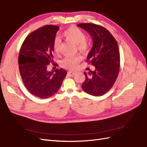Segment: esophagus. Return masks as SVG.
I'll return each instance as SVG.
<instances>
[{"label": "esophagus", "mask_w": 147, "mask_h": 147, "mask_svg": "<svg viewBox=\"0 0 147 147\" xmlns=\"http://www.w3.org/2000/svg\"><path fill=\"white\" fill-rule=\"evenodd\" d=\"M75 74H76V73L73 72V71H69L68 72V74L70 75V76H74Z\"/></svg>", "instance_id": "34e87169"}]
</instances>
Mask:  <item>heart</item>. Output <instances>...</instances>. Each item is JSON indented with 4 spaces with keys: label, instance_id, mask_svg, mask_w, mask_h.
Masks as SVG:
<instances>
[{
    "label": "heart",
    "instance_id": "obj_1",
    "mask_svg": "<svg viewBox=\"0 0 147 147\" xmlns=\"http://www.w3.org/2000/svg\"><path fill=\"white\" fill-rule=\"evenodd\" d=\"M62 35L68 40L77 45L78 49L83 53H86L89 49L90 44L87 41L86 35L79 28L73 26L65 30ZM61 40L59 37H55L53 41V49L56 53H58L61 45ZM80 61V58L78 56L68 57L61 61V67L70 69H74L78 67Z\"/></svg>",
    "mask_w": 147,
    "mask_h": 147
}]
</instances>
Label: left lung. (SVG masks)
<instances>
[{
  "instance_id": "left-lung-1",
  "label": "left lung",
  "mask_w": 147,
  "mask_h": 147,
  "mask_svg": "<svg viewBox=\"0 0 147 147\" xmlns=\"http://www.w3.org/2000/svg\"><path fill=\"white\" fill-rule=\"evenodd\" d=\"M78 26L92 36L93 45L87 61L95 67L94 71L84 72L82 83L84 92L93 96H101L112 87L119 73L120 53L117 42L106 28L93 23H81Z\"/></svg>"
}]
</instances>
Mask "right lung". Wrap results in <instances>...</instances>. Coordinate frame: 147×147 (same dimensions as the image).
Masks as SVG:
<instances>
[{
  "instance_id": "obj_1",
  "label": "right lung",
  "mask_w": 147,
  "mask_h": 147,
  "mask_svg": "<svg viewBox=\"0 0 147 147\" xmlns=\"http://www.w3.org/2000/svg\"><path fill=\"white\" fill-rule=\"evenodd\" d=\"M59 29V26L46 25L32 32L20 51L19 69L24 84L39 98H48L57 92L67 74L61 68L47 70L48 65L54 62L53 41Z\"/></svg>"
}]
</instances>
